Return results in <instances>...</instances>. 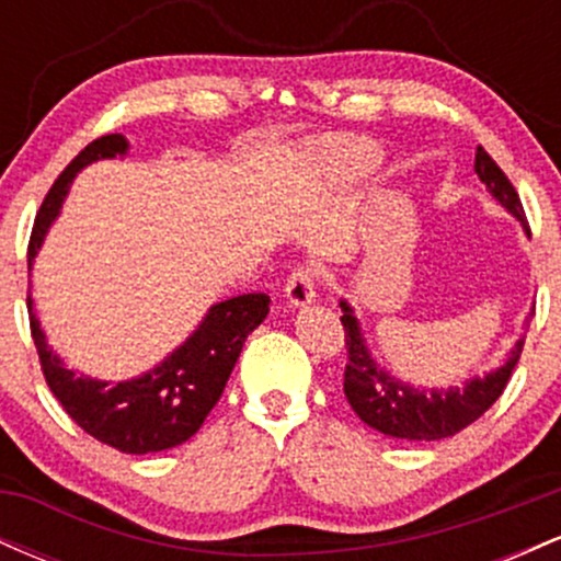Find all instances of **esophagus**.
Listing matches in <instances>:
<instances>
[{
	"mask_svg": "<svg viewBox=\"0 0 561 561\" xmlns=\"http://www.w3.org/2000/svg\"><path fill=\"white\" fill-rule=\"evenodd\" d=\"M317 272L308 266H300L295 268L293 274H289L287 285H285V295H287V302L293 308H302V306H311L313 300H317Z\"/></svg>",
	"mask_w": 561,
	"mask_h": 561,
	"instance_id": "esophagus-1",
	"label": "esophagus"
}]
</instances>
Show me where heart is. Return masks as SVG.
<instances>
[{
    "mask_svg": "<svg viewBox=\"0 0 561 561\" xmlns=\"http://www.w3.org/2000/svg\"><path fill=\"white\" fill-rule=\"evenodd\" d=\"M330 163L345 179H358L375 165V150L369 145H364V141L337 139L330 145Z\"/></svg>",
    "mask_w": 561,
    "mask_h": 561,
    "instance_id": "b5f03b06",
    "label": "heart"
}]
</instances>
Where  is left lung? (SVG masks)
Listing matches in <instances>:
<instances>
[{
  "mask_svg": "<svg viewBox=\"0 0 561 561\" xmlns=\"http://www.w3.org/2000/svg\"><path fill=\"white\" fill-rule=\"evenodd\" d=\"M474 173L508 214L523 224L525 231H530L517 190L482 147H478V156H474ZM340 308H343L340 321L345 327L347 347L343 379L347 403L364 424L379 430L382 435L398 437V440H440V437L461 433L469 424L478 422L501 398L525 345V337H519L506 362L485 377H472L465 385H450V388H414V385L392 377L371 358L358 319L353 317V308L345 300H340Z\"/></svg>",
  "mask_w": 561,
  "mask_h": 561,
  "instance_id": "left-lung-1",
  "label": "left lung"
}]
</instances>
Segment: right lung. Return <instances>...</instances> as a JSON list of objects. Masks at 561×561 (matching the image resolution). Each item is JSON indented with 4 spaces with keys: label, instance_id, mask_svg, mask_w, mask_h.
Segmentation results:
<instances>
[{
    "label": "right lung",
    "instance_id": "obj_1",
    "mask_svg": "<svg viewBox=\"0 0 561 561\" xmlns=\"http://www.w3.org/2000/svg\"><path fill=\"white\" fill-rule=\"evenodd\" d=\"M126 137L107 134L83 147L79 156L70 160L36 214L28 242V268L34 266L49 227L60 216L62 199L76 173L94 160L126 156ZM268 302L272 300L263 293L237 295V298L216 302L199 321L197 330L156 369L134 379H121V382H102V379L76 375L73 369H68L47 345L34 313V300L28 298L31 337L36 343L49 390L83 433L105 446L118 448L121 454H158V450L182 446L197 433L227 388V379L240 358L248 334L266 319Z\"/></svg>",
    "mask_w": 561,
    "mask_h": 561
}]
</instances>
